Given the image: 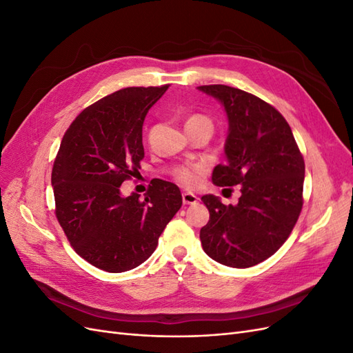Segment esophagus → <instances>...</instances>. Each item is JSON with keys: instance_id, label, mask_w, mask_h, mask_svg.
I'll list each match as a JSON object with an SVG mask.
<instances>
[{"instance_id": "1", "label": "esophagus", "mask_w": 353, "mask_h": 353, "mask_svg": "<svg viewBox=\"0 0 353 353\" xmlns=\"http://www.w3.org/2000/svg\"><path fill=\"white\" fill-rule=\"evenodd\" d=\"M197 196H194L193 193H183V203L184 205H194L197 203Z\"/></svg>"}]
</instances>
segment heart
<instances>
[{
    "label": "heart",
    "mask_w": 353,
    "mask_h": 353,
    "mask_svg": "<svg viewBox=\"0 0 353 353\" xmlns=\"http://www.w3.org/2000/svg\"><path fill=\"white\" fill-rule=\"evenodd\" d=\"M212 126V121L209 119L208 116L200 114V113H194L190 114L185 121V126L191 128V126ZM203 172V165H184V166H178L174 170V179L176 183H179L181 185L188 187V188H194L199 181H200V175Z\"/></svg>",
    "instance_id": "heart-1"
}]
</instances>
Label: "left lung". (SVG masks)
<instances>
[{"instance_id": "left-lung-1", "label": "left lung", "mask_w": 353, "mask_h": 353, "mask_svg": "<svg viewBox=\"0 0 353 353\" xmlns=\"http://www.w3.org/2000/svg\"><path fill=\"white\" fill-rule=\"evenodd\" d=\"M228 114L227 163L213 169L219 187L240 184L236 206L203 196L209 222L200 241L213 261L250 268L268 259L290 236L303 206L305 160L292 128L274 105L228 85H201Z\"/></svg>"}]
</instances>
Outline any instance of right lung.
Returning <instances> with one entry per match:
<instances>
[{
  "label": "right lung",
  "instance_id": "obj_1",
  "mask_svg": "<svg viewBox=\"0 0 353 353\" xmlns=\"http://www.w3.org/2000/svg\"><path fill=\"white\" fill-rule=\"evenodd\" d=\"M169 85L128 87L82 110L68 128L51 172L56 218L81 258L108 272L137 268L183 205L179 188L152 179L144 199L121 185L141 169L143 123Z\"/></svg>",
  "mask_w": 353,
  "mask_h": 353
}]
</instances>
